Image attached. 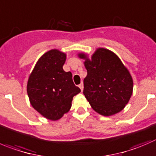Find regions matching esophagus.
<instances>
[{
	"label": "esophagus",
	"mask_w": 156,
	"mask_h": 156,
	"mask_svg": "<svg viewBox=\"0 0 156 156\" xmlns=\"http://www.w3.org/2000/svg\"><path fill=\"white\" fill-rule=\"evenodd\" d=\"M78 87L80 88V89H81V91H83V88H84V85H83V83H81L79 85H78Z\"/></svg>",
	"instance_id": "1"
}]
</instances>
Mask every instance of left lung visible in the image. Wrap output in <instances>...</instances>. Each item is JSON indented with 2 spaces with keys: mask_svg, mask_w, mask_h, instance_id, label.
Returning a JSON list of instances; mask_svg holds the SVG:
<instances>
[{
  "mask_svg": "<svg viewBox=\"0 0 156 156\" xmlns=\"http://www.w3.org/2000/svg\"><path fill=\"white\" fill-rule=\"evenodd\" d=\"M87 76L84 79L83 94L96 112L110 116L119 112L128 104L133 90V81L129 70L111 51L98 48L88 59L84 53Z\"/></svg>",
  "mask_w": 156,
  "mask_h": 156,
  "instance_id": "1",
  "label": "left lung"
}]
</instances>
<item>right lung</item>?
Instances as JSON below:
<instances>
[{
    "instance_id": "1",
    "label": "right lung",
    "mask_w": 156,
    "mask_h": 156,
    "mask_svg": "<svg viewBox=\"0 0 156 156\" xmlns=\"http://www.w3.org/2000/svg\"><path fill=\"white\" fill-rule=\"evenodd\" d=\"M66 55L57 49L44 54L27 81V91L32 107L41 115L58 120L71 107L73 97L81 91L71 71L63 70Z\"/></svg>"
}]
</instances>
